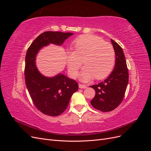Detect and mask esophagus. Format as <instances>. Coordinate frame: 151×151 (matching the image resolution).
Here are the masks:
<instances>
[{"instance_id": "obj_1", "label": "esophagus", "mask_w": 151, "mask_h": 151, "mask_svg": "<svg viewBox=\"0 0 151 151\" xmlns=\"http://www.w3.org/2000/svg\"><path fill=\"white\" fill-rule=\"evenodd\" d=\"M79 88H81V89H84V88H87V86L84 85V84H79Z\"/></svg>"}]
</instances>
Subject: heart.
I'll return each mask as SVG.
<instances>
[{"instance_id": "1", "label": "heart", "mask_w": 151, "mask_h": 151, "mask_svg": "<svg viewBox=\"0 0 151 151\" xmlns=\"http://www.w3.org/2000/svg\"><path fill=\"white\" fill-rule=\"evenodd\" d=\"M73 50L67 52L68 70L72 77H76L83 62L85 67L80 75L82 81H89L94 77L103 79L110 74L115 65V50L99 36H81L74 42Z\"/></svg>"}]
</instances>
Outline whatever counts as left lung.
<instances>
[{"label":"left lung","mask_w":151,"mask_h":151,"mask_svg":"<svg viewBox=\"0 0 151 151\" xmlns=\"http://www.w3.org/2000/svg\"><path fill=\"white\" fill-rule=\"evenodd\" d=\"M115 52V65L107 79L98 84L91 86L96 92L91 101L92 106L103 112L111 111L119 106L124 98L129 83V72L122 47L112 39Z\"/></svg>","instance_id":"obj_1"}]
</instances>
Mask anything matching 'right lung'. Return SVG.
<instances>
[{"label":"right lung","mask_w":151,"mask_h":151,"mask_svg":"<svg viewBox=\"0 0 151 151\" xmlns=\"http://www.w3.org/2000/svg\"><path fill=\"white\" fill-rule=\"evenodd\" d=\"M72 33L46 31L40 35L29 46L25 58V83L34 104L45 115H60L67 108L72 95L78 90V83L58 74L47 77L36 66V57L40 49L50 43L60 46Z\"/></svg>","instance_id":"right-lung-1"}]
</instances>
